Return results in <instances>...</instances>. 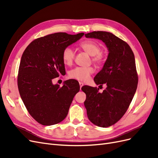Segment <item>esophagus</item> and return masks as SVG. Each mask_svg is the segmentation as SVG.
Returning a JSON list of instances; mask_svg holds the SVG:
<instances>
[{"mask_svg": "<svg viewBox=\"0 0 158 158\" xmlns=\"http://www.w3.org/2000/svg\"><path fill=\"white\" fill-rule=\"evenodd\" d=\"M79 84H80V89H81V88H82V87L84 85V83L80 82H79Z\"/></svg>", "mask_w": 158, "mask_h": 158, "instance_id": "obj_1", "label": "esophagus"}]
</instances>
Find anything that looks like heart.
Masks as SVG:
<instances>
[{
	"instance_id": "heart-1",
	"label": "heart",
	"mask_w": 158,
	"mask_h": 158,
	"mask_svg": "<svg viewBox=\"0 0 158 158\" xmlns=\"http://www.w3.org/2000/svg\"><path fill=\"white\" fill-rule=\"evenodd\" d=\"M80 47L88 55L92 56V60L96 64H101L103 61V55L101 51V46L92 40H85L80 43ZM75 58V52L70 47H66L62 52L63 63L68 66L73 64ZM94 73V69L89 67H76L69 72L70 78L85 82L89 80L90 76Z\"/></svg>"
}]
</instances>
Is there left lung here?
Here are the masks:
<instances>
[{
    "mask_svg": "<svg viewBox=\"0 0 158 158\" xmlns=\"http://www.w3.org/2000/svg\"><path fill=\"white\" fill-rule=\"evenodd\" d=\"M85 36L102 40L109 51L102 70L94 79L97 85L106 84V89L100 93L96 87L82 88L86 95L84 106L89 120L106 128L120 120L135 95L138 81L135 55L127 43L111 33L98 31Z\"/></svg>",
    "mask_w": 158,
    "mask_h": 158,
    "instance_id": "8db88e82",
    "label": "left lung"
}]
</instances>
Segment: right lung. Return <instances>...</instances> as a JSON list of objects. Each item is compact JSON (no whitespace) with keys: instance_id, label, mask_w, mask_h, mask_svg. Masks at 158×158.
<instances>
[{"instance_id":"obj_1","label":"right lung","mask_w":158,"mask_h":158,"mask_svg":"<svg viewBox=\"0 0 158 158\" xmlns=\"http://www.w3.org/2000/svg\"><path fill=\"white\" fill-rule=\"evenodd\" d=\"M84 33H55L37 38L23 51L18 75V87L30 115L42 125H55L67 116L74 95L80 90L76 80H66L60 87L52 80L66 74L62 52Z\"/></svg>"}]
</instances>
